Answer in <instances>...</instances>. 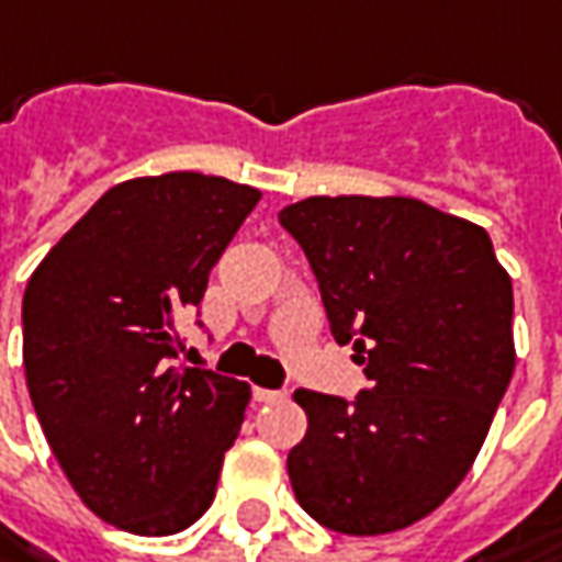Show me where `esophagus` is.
<instances>
[{
  "instance_id": "1",
  "label": "esophagus",
  "mask_w": 562,
  "mask_h": 562,
  "mask_svg": "<svg viewBox=\"0 0 562 562\" xmlns=\"http://www.w3.org/2000/svg\"><path fill=\"white\" fill-rule=\"evenodd\" d=\"M255 400L257 403H280V400H285V390H263V386H255Z\"/></svg>"
}]
</instances>
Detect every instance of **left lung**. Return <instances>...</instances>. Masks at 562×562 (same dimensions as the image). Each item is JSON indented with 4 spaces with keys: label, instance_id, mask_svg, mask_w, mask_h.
I'll return each instance as SVG.
<instances>
[{
    "label": "left lung",
    "instance_id": "obj_1",
    "mask_svg": "<svg viewBox=\"0 0 562 562\" xmlns=\"http://www.w3.org/2000/svg\"><path fill=\"white\" fill-rule=\"evenodd\" d=\"M280 223L371 380L355 403L295 393L307 434L292 491L342 535L408 528L469 475L509 386L513 280L481 226L415 198H305Z\"/></svg>",
    "mask_w": 562,
    "mask_h": 562
}]
</instances>
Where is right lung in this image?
<instances>
[{
	"label": "right lung",
	"instance_id": "obj_1",
	"mask_svg": "<svg viewBox=\"0 0 562 562\" xmlns=\"http://www.w3.org/2000/svg\"><path fill=\"white\" fill-rule=\"evenodd\" d=\"M260 191L201 172L110 188L24 289V378L61 472L90 513L162 538L216 494L251 386L172 364L176 321L204 299Z\"/></svg>",
	"mask_w": 562,
	"mask_h": 562
}]
</instances>
